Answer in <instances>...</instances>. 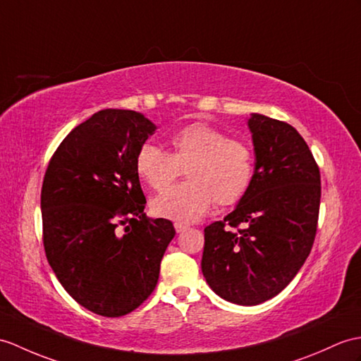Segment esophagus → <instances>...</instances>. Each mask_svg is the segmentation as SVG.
<instances>
[{"label": "esophagus", "instance_id": "obj_1", "mask_svg": "<svg viewBox=\"0 0 361 361\" xmlns=\"http://www.w3.org/2000/svg\"><path fill=\"white\" fill-rule=\"evenodd\" d=\"M175 226V231H177L178 233L180 232H184L186 229H189V224H186V223H180V221H177L173 224Z\"/></svg>", "mask_w": 361, "mask_h": 361}]
</instances>
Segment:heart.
<instances>
[{
	"label": "heart",
	"mask_w": 361,
	"mask_h": 361,
	"mask_svg": "<svg viewBox=\"0 0 361 361\" xmlns=\"http://www.w3.org/2000/svg\"><path fill=\"white\" fill-rule=\"evenodd\" d=\"M172 152L142 145L135 158L138 177L150 189L163 192L184 173L189 181L152 201L161 219L189 223L201 219L214 201L232 206L245 197L254 177V155L245 141L220 129L192 123L171 137Z\"/></svg>",
	"instance_id": "1"
}]
</instances>
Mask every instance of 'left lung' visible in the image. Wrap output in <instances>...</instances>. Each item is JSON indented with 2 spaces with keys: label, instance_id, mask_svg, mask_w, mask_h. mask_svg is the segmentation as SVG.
<instances>
[{
  "label": "left lung",
  "instance_id": "1",
  "mask_svg": "<svg viewBox=\"0 0 361 361\" xmlns=\"http://www.w3.org/2000/svg\"><path fill=\"white\" fill-rule=\"evenodd\" d=\"M255 172L235 211L204 228L201 271L216 295L243 306L275 297L311 252L320 169L290 124L252 114Z\"/></svg>",
  "mask_w": 361,
  "mask_h": 361
}]
</instances>
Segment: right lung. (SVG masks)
<instances>
[{"mask_svg": "<svg viewBox=\"0 0 361 361\" xmlns=\"http://www.w3.org/2000/svg\"><path fill=\"white\" fill-rule=\"evenodd\" d=\"M135 111L104 109L56 147L41 188L43 243L56 279L77 303L121 317L152 294L172 221L149 219L135 158L155 132Z\"/></svg>", "mask_w": 361, "mask_h": 361, "instance_id": "obj_1", "label": "right lung"}]
</instances>
